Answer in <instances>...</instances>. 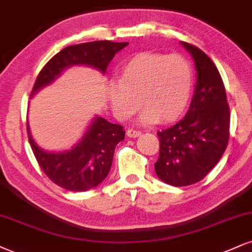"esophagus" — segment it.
<instances>
[{"mask_svg":"<svg viewBox=\"0 0 252 252\" xmlns=\"http://www.w3.org/2000/svg\"><path fill=\"white\" fill-rule=\"evenodd\" d=\"M139 135H141V131H138V130H134V129L126 130V136H128V137L136 138V137H138Z\"/></svg>","mask_w":252,"mask_h":252,"instance_id":"esophagus-1","label":"esophagus"}]
</instances>
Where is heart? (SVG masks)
<instances>
[{
	"mask_svg": "<svg viewBox=\"0 0 252 252\" xmlns=\"http://www.w3.org/2000/svg\"><path fill=\"white\" fill-rule=\"evenodd\" d=\"M192 90V70L178 55L142 53L132 57L109 88L115 116L126 121L141 107V124L175 121L186 110Z\"/></svg>",
	"mask_w": 252,
	"mask_h": 252,
	"instance_id": "1",
	"label": "heart"
}]
</instances>
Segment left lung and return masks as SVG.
Instances as JSON below:
<instances>
[{"mask_svg": "<svg viewBox=\"0 0 252 252\" xmlns=\"http://www.w3.org/2000/svg\"><path fill=\"white\" fill-rule=\"evenodd\" d=\"M196 68L189 110L175 126L157 132L159 156L155 171L174 187L195 184L220 162L229 141L230 110L225 88L215 63L195 45L182 42Z\"/></svg>", "mask_w": 252, "mask_h": 252, "instance_id": "left-lung-1", "label": "left lung"}]
</instances>
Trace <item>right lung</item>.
<instances>
[{
    "instance_id": "obj_1",
    "label": "right lung",
    "mask_w": 252,
    "mask_h": 252,
    "mask_svg": "<svg viewBox=\"0 0 252 252\" xmlns=\"http://www.w3.org/2000/svg\"><path fill=\"white\" fill-rule=\"evenodd\" d=\"M128 44V42L94 41L64 48L39 71L32 96L53 83L72 65H89L104 74L115 54ZM27 131L32 153L44 174L59 187L75 192L92 189L105 180L113 164L115 148L126 134L122 126L96 116L71 150L48 153L35 143L28 123Z\"/></svg>"
}]
</instances>
